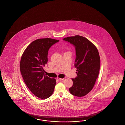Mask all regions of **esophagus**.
Listing matches in <instances>:
<instances>
[{"instance_id": "34e87169", "label": "esophagus", "mask_w": 125, "mask_h": 125, "mask_svg": "<svg viewBox=\"0 0 125 125\" xmlns=\"http://www.w3.org/2000/svg\"><path fill=\"white\" fill-rule=\"evenodd\" d=\"M57 79L59 81H62V80H63L64 79V78H57Z\"/></svg>"}]
</instances>
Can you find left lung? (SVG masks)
<instances>
[{
    "label": "left lung",
    "mask_w": 125,
    "mask_h": 125,
    "mask_svg": "<svg viewBox=\"0 0 125 125\" xmlns=\"http://www.w3.org/2000/svg\"><path fill=\"white\" fill-rule=\"evenodd\" d=\"M73 45L76 50L74 64L77 76L72 78L73 85L69 89L70 93L82 97L91 91L98 78L100 58L97 48L88 39L80 35L63 39Z\"/></svg>",
    "instance_id": "left-lung-1"
}]
</instances>
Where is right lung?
<instances>
[{"instance_id":"1","label":"right lung","mask_w":125,"mask_h":125,"mask_svg":"<svg viewBox=\"0 0 125 125\" xmlns=\"http://www.w3.org/2000/svg\"><path fill=\"white\" fill-rule=\"evenodd\" d=\"M59 42L51 38L37 39L22 55L20 69L23 80L32 93L41 99L49 97L54 91L56 80L45 75L43 67L47 63L49 48Z\"/></svg>"}]
</instances>
